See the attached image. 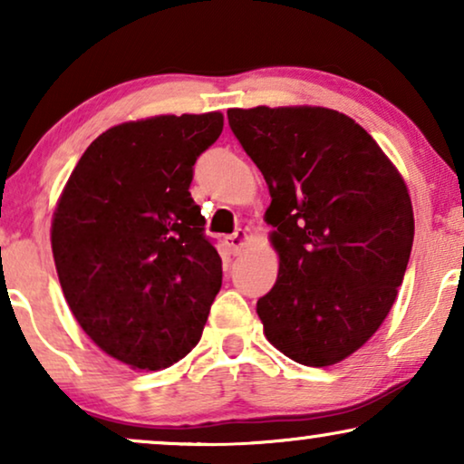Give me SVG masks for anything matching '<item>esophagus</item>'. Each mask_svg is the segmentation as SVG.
Segmentation results:
<instances>
[{"instance_id": "1", "label": "esophagus", "mask_w": 464, "mask_h": 464, "mask_svg": "<svg viewBox=\"0 0 464 464\" xmlns=\"http://www.w3.org/2000/svg\"><path fill=\"white\" fill-rule=\"evenodd\" d=\"M246 238H249V234H246L245 230H237L234 234H227L224 243L227 249H230L232 256H238V253L243 251V246L246 245Z\"/></svg>"}]
</instances>
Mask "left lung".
Listing matches in <instances>:
<instances>
[{"label":"left lung","mask_w":464,"mask_h":464,"mask_svg":"<svg viewBox=\"0 0 464 464\" xmlns=\"http://www.w3.org/2000/svg\"><path fill=\"white\" fill-rule=\"evenodd\" d=\"M270 189L275 287L257 300L275 348L308 367L359 351L389 314L414 243L403 177L365 129L327 107L227 110Z\"/></svg>","instance_id":"8db88e82"}]
</instances>
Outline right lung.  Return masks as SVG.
<instances>
[{
    "mask_svg": "<svg viewBox=\"0 0 464 464\" xmlns=\"http://www.w3.org/2000/svg\"><path fill=\"white\" fill-rule=\"evenodd\" d=\"M224 116L124 122L88 145L53 218V256L75 321L110 357L162 370L198 344L221 257L189 194Z\"/></svg>",
    "mask_w": 464,
    "mask_h": 464,
    "instance_id": "add662e5",
    "label": "right lung"
}]
</instances>
